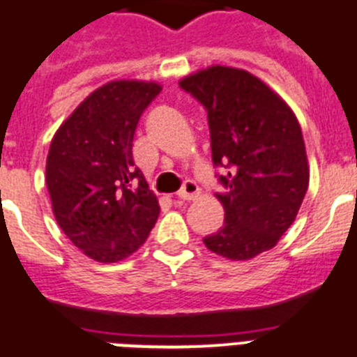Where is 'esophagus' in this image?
Listing matches in <instances>:
<instances>
[{
  "instance_id": "34e87169",
  "label": "esophagus",
  "mask_w": 357,
  "mask_h": 357,
  "mask_svg": "<svg viewBox=\"0 0 357 357\" xmlns=\"http://www.w3.org/2000/svg\"><path fill=\"white\" fill-rule=\"evenodd\" d=\"M176 195H178V199H182V200H193L200 195V188L197 185V182L185 181L184 185L181 188V191H178Z\"/></svg>"
}]
</instances>
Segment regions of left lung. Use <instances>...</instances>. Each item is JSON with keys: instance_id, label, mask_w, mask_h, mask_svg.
Masks as SVG:
<instances>
[{"instance_id": "obj_1", "label": "left lung", "mask_w": 357, "mask_h": 357, "mask_svg": "<svg viewBox=\"0 0 357 357\" xmlns=\"http://www.w3.org/2000/svg\"><path fill=\"white\" fill-rule=\"evenodd\" d=\"M208 109L211 153L227 188L224 227L206 236L209 251L251 260L273 249L296 220L309 188V160L291 106L257 75L213 65L178 81Z\"/></svg>"}]
</instances>
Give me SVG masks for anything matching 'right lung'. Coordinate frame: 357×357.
<instances>
[{"mask_svg":"<svg viewBox=\"0 0 357 357\" xmlns=\"http://www.w3.org/2000/svg\"><path fill=\"white\" fill-rule=\"evenodd\" d=\"M160 90L155 81H109L63 121L50 142L45 178L52 211L70 242L100 264L133 255L160 213L132 155L137 123Z\"/></svg>","mask_w":357,"mask_h":357,"instance_id":"right-lung-1","label":"right lung"}]
</instances>
